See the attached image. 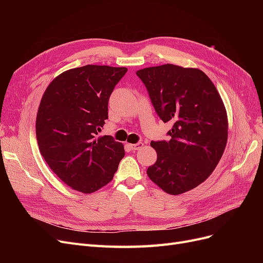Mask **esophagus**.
<instances>
[{
    "label": "esophagus",
    "mask_w": 263,
    "mask_h": 263,
    "mask_svg": "<svg viewBox=\"0 0 263 263\" xmlns=\"http://www.w3.org/2000/svg\"><path fill=\"white\" fill-rule=\"evenodd\" d=\"M129 146V148L132 149V150H139V149H141L142 147H144V144H142V142H137V144H129L128 145Z\"/></svg>",
    "instance_id": "34e87169"
}]
</instances>
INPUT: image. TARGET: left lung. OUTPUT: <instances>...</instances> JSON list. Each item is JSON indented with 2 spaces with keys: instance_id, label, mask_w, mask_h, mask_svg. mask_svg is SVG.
Returning <instances> with one entry per match:
<instances>
[{
  "instance_id": "1",
  "label": "left lung",
  "mask_w": 263,
  "mask_h": 263,
  "mask_svg": "<svg viewBox=\"0 0 263 263\" xmlns=\"http://www.w3.org/2000/svg\"><path fill=\"white\" fill-rule=\"evenodd\" d=\"M136 74L159 117L173 123L169 141H151L157 161L148 168V177L166 193H185L211 176L224 154L228 137L224 103L200 69L166 63Z\"/></svg>"
}]
</instances>
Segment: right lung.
Listing matches in <instances>:
<instances>
[{"instance_id": "obj_1", "label": "right lung", "mask_w": 263, "mask_h": 263, "mask_svg": "<svg viewBox=\"0 0 263 263\" xmlns=\"http://www.w3.org/2000/svg\"><path fill=\"white\" fill-rule=\"evenodd\" d=\"M127 68L87 65L55 77L43 95L36 137L49 168L68 186L90 194L113 180L124 145L97 135L108 118V99Z\"/></svg>"}]
</instances>
